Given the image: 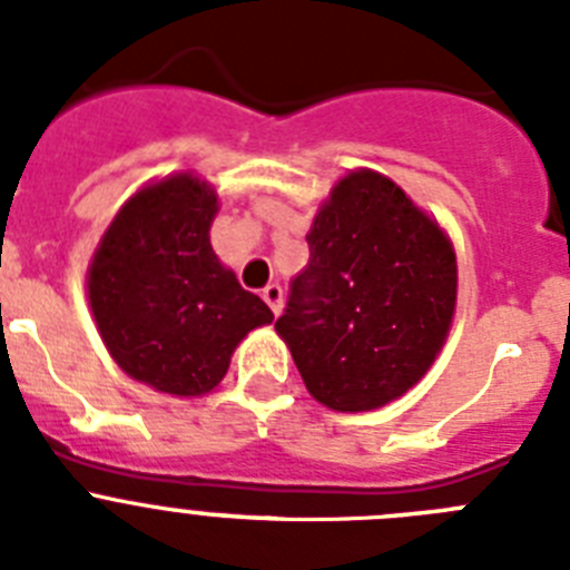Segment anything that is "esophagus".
I'll return each instance as SVG.
<instances>
[{
  "label": "esophagus",
  "mask_w": 570,
  "mask_h": 570,
  "mask_svg": "<svg viewBox=\"0 0 570 570\" xmlns=\"http://www.w3.org/2000/svg\"><path fill=\"white\" fill-rule=\"evenodd\" d=\"M262 299L268 302V308L274 311V316L282 314V305H285V294H282V288L276 285V282H271V285H265V288H262Z\"/></svg>",
  "instance_id": "34e87169"
}]
</instances>
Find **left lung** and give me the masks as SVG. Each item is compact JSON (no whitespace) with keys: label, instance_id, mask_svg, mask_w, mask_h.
Masks as SVG:
<instances>
[{"label":"left lung","instance_id":"left-lung-1","mask_svg":"<svg viewBox=\"0 0 570 570\" xmlns=\"http://www.w3.org/2000/svg\"><path fill=\"white\" fill-rule=\"evenodd\" d=\"M308 265L276 334L308 394L356 414L425 376L456 308V254L436 219L376 170H351L322 203Z\"/></svg>","mask_w":570,"mask_h":570}]
</instances>
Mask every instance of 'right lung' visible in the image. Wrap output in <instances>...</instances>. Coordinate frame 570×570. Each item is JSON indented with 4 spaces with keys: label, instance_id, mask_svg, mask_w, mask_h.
<instances>
[{
    "label": "right lung",
    "instance_id": "1",
    "mask_svg": "<svg viewBox=\"0 0 570 570\" xmlns=\"http://www.w3.org/2000/svg\"><path fill=\"white\" fill-rule=\"evenodd\" d=\"M216 210V190L194 174L145 185L90 259L88 299L108 354L163 394L214 391L234 347L274 320L210 248Z\"/></svg>",
    "mask_w": 570,
    "mask_h": 570
}]
</instances>
